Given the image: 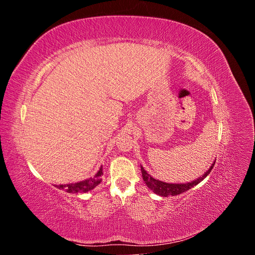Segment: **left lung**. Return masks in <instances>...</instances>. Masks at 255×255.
<instances>
[{
  "label": "left lung",
  "instance_id": "1",
  "mask_svg": "<svg viewBox=\"0 0 255 255\" xmlns=\"http://www.w3.org/2000/svg\"><path fill=\"white\" fill-rule=\"evenodd\" d=\"M215 163L212 164V166L210 167V169L200 177H197V180L186 183V184H172V183H166L163 181H159L154 179L153 176H151L148 172H146L143 167H141V173H142V179L144 181V183L146 184L151 190H153V192H155L156 195L161 196V197H168V196H177L180 194H183V192L187 191L188 189L192 188L196 185H198L200 182H202L205 177L211 173L212 169L214 167Z\"/></svg>",
  "mask_w": 255,
  "mask_h": 255
}]
</instances>
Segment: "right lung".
<instances>
[{
  "instance_id": "add662e5",
  "label": "right lung",
  "mask_w": 255,
  "mask_h": 255,
  "mask_svg": "<svg viewBox=\"0 0 255 255\" xmlns=\"http://www.w3.org/2000/svg\"><path fill=\"white\" fill-rule=\"evenodd\" d=\"M103 174V169L102 167L100 168V170L97 172V174L89 179L78 182V183H71V184H65V185H55V186L59 189H65L67 192H88L96 188L98 185L102 182L101 175Z\"/></svg>"
}]
</instances>
